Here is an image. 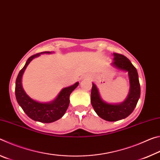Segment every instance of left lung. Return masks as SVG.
Masks as SVG:
<instances>
[{
    "label": "left lung",
    "instance_id": "left-lung-1",
    "mask_svg": "<svg viewBox=\"0 0 160 160\" xmlns=\"http://www.w3.org/2000/svg\"><path fill=\"white\" fill-rule=\"evenodd\" d=\"M112 65L117 68L128 72L130 92L127 99L119 104H111L100 98L96 85L92 83L91 91V104L99 117L108 121H116L125 118L133 112L140 95V85L137 70L128 58L122 54L114 53Z\"/></svg>",
    "mask_w": 160,
    "mask_h": 160
}]
</instances>
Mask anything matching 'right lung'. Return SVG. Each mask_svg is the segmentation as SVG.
<instances>
[{"label":"right lung","mask_w":160,"mask_h":160,"mask_svg":"<svg viewBox=\"0 0 160 160\" xmlns=\"http://www.w3.org/2000/svg\"><path fill=\"white\" fill-rule=\"evenodd\" d=\"M43 53H50L51 52L44 51L30 56L27 61L25 66L19 72L15 82V97L19 105L32 120L42 123H51L58 120L66 113L69 106L70 94L77 88L79 82H76L73 85L63 89L57 98L51 103H40L32 99L25 92L22 87V77L27 66L32 59Z\"/></svg>","instance_id":"1"}]
</instances>
